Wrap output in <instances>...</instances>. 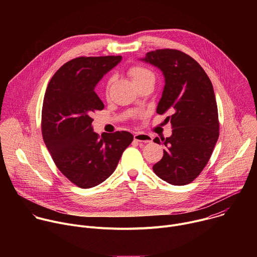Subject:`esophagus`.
Instances as JSON below:
<instances>
[{
  "label": "esophagus",
  "mask_w": 257,
  "mask_h": 257,
  "mask_svg": "<svg viewBox=\"0 0 257 257\" xmlns=\"http://www.w3.org/2000/svg\"><path fill=\"white\" fill-rule=\"evenodd\" d=\"M134 140L139 142V143H148V142H152L153 141V137L146 133H142V132H136L134 134Z\"/></svg>",
  "instance_id": "34e87169"
}]
</instances>
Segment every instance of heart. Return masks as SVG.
I'll list each match as a JSON object with an SVG mask.
<instances>
[{
    "mask_svg": "<svg viewBox=\"0 0 257 257\" xmlns=\"http://www.w3.org/2000/svg\"><path fill=\"white\" fill-rule=\"evenodd\" d=\"M128 74L131 77V79L135 85L142 83L144 81H149V80L155 81V74L153 73V71H151L149 68H146L141 65L132 66L128 70ZM112 81H113V78H108V80L106 82V90H108L109 86H111Z\"/></svg>",
    "mask_w": 257,
    "mask_h": 257,
    "instance_id": "obj_1",
    "label": "heart"
}]
</instances>
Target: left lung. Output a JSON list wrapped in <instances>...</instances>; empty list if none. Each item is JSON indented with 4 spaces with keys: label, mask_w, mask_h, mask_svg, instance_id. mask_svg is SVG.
<instances>
[{
    "label": "left lung",
    "mask_w": 257,
    "mask_h": 257,
    "mask_svg": "<svg viewBox=\"0 0 257 257\" xmlns=\"http://www.w3.org/2000/svg\"><path fill=\"white\" fill-rule=\"evenodd\" d=\"M141 61L158 67L165 87L157 113L170 112L173 133L154 139L164 143L163 159L154 165L157 176L172 185L191 183L204 169L218 138V115L210 79L190 56L164 49L146 54Z\"/></svg>",
    "instance_id": "obj_1"
}]
</instances>
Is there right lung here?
Instances as JSON below:
<instances>
[{
  "label": "right lung",
  "mask_w": 257,
  "mask_h": 257,
  "mask_svg": "<svg viewBox=\"0 0 257 257\" xmlns=\"http://www.w3.org/2000/svg\"><path fill=\"white\" fill-rule=\"evenodd\" d=\"M121 56L79 57L52 77L44 98L42 132L61 173L80 188H91L111 176L133 140L127 131L93 132L92 114L103 102L94 87L117 66Z\"/></svg>",
  "instance_id": "obj_1"
}]
</instances>
